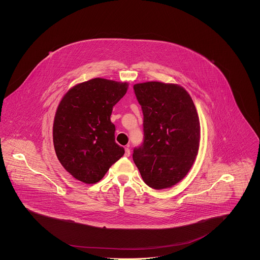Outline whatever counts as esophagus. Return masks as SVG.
I'll return each mask as SVG.
<instances>
[{
    "label": "esophagus",
    "mask_w": 260,
    "mask_h": 260,
    "mask_svg": "<svg viewBox=\"0 0 260 260\" xmlns=\"http://www.w3.org/2000/svg\"><path fill=\"white\" fill-rule=\"evenodd\" d=\"M131 156V151L128 147H125L124 148V157H129Z\"/></svg>",
    "instance_id": "34e87169"
}]
</instances>
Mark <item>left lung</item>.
Returning a JSON list of instances; mask_svg holds the SVG:
<instances>
[{"label":"left lung","instance_id":"8db88e82","mask_svg":"<svg viewBox=\"0 0 260 260\" xmlns=\"http://www.w3.org/2000/svg\"><path fill=\"white\" fill-rule=\"evenodd\" d=\"M143 113L144 140L133 158L151 188L175 185L198 155L201 127L190 94L178 85L146 82L134 86Z\"/></svg>","mask_w":260,"mask_h":260}]
</instances>
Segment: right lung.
<instances>
[{
    "instance_id": "1",
    "label": "right lung",
    "mask_w": 260,
    "mask_h": 260,
    "mask_svg": "<svg viewBox=\"0 0 260 260\" xmlns=\"http://www.w3.org/2000/svg\"><path fill=\"white\" fill-rule=\"evenodd\" d=\"M127 83L95 78L71 87L62 98L53 121V145L62 167L76 179L94 184L124 154L115 142L113 106Z\"/></svg>"
}]
</instances>
